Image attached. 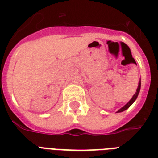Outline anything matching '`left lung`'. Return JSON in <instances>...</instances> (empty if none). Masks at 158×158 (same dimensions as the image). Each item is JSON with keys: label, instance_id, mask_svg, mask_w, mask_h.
<instances>
[{"label": "left lung", "instance_id": "left-lung-1", "mask_svg": "<svg viewBox=\"0 0 158 158\" xmlns=\"http://www.w3.org/2000/svg\"><path fill=\"white\" fill-rule=\"evenodd\" d=\"M140 87H141V83H140V81H139V86H138L137 91H136V93H135V95L133 96L132 98L130 99V101L129 102H128V103L126 104V105L124 106H123V107L121 108V109H120V110H118L117 112H121V111H124V110H126V109H128V108L130 107V106L132 105L133 102H135V100H136L138 95H139V91H140Z\"/></svg>", "mask_w": 158, "mask_h": 158}]
</instances>
